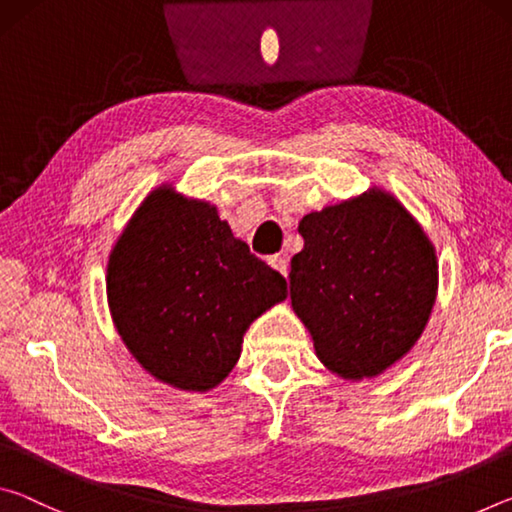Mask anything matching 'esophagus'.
<instances>
[{"instance_id":"esophagus-1","label":"esophagus","mask_w":512,"mask_h":512,"mask_svg":"<svg viewBox=\"0 0 512 512\" xmlns=\"http://www.w3.org/2000/svg\"><path fill=\"white\" fill-rule=\"evenodd\" d=\"M268 264H271L277 273H282L284 277L289 275V262L284 257H280V255H275V257H271L268 259Z\"/></svg>"}]
</instances>
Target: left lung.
Returning <instances> with one entry per match:
<instances>
[{"label":"left lung","mask_w":512,"mask_h":512,"mask_svg":"<svg viewBox=\"0 0 512 512\" xmlns=\"http://www.w3.org/2000/svg\"><path fill=\"white\" fill-rule=\"evenodd\" d=\"M305 248L291 259V307L320 363L372 379L409 352L438 291L436 248L393 194L361 196L302 216Z\"/></svg>","instance_id":"left-lung-1"}]
</instances>
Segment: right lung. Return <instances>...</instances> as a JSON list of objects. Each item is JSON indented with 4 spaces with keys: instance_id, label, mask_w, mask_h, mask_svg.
<instances>
[{
    "instance_id": "add662e5",
    "label": "right lung",
    "mask_w": 512,
    "mask_h": 512,
    "mask_svg": "<svg viewBox=\"0 0 512 512\" xmlns=\"http://www.w3.org/2000/svg\"><path fill=\"white\" fill-rule=\"evenodd\" d=\"M112 323L135 361L178 391L230 375L255 318L287 298V280L250 255L216 207L155 187L108 257Z\"/></svg>"
}]
</instances>
